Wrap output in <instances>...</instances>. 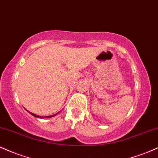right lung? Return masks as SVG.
Instances as JSON below:
<instances>
[{"label":"right lung","instance_id":"right-lung-1","mask_svg":"<svg viewBox=\"0 0 158 158\" xmlns=\"http://www.w3.org/2000/svg\"><path fill=\"white\" fill-rule=\"evenodd\" d=\"M29 113L30 114H31L32 116H34V117H38V118H49V117H54V116H56V114H54V115H51V116H48V117H41V116H39V115H36V114H32V113H31V112H30V111H28Z\"/></svg>","mask_w":158,"mask_h":158}]
</instances>
